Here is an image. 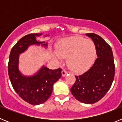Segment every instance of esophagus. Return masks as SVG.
<instances>
[{
    "label": "esophagus",
    "mask_w": 122,
    "mask_h": 122,
    "mask_svg": "<svg viewBox=\"0 0 122 122\" xmlns=\"http://www.w3.org/2000/svg\"><path fill=\"white\" fill-rule=\"evenodd\" d=\"M67 73H68V72L66 71V70H65V69H63V70H62V75L63 76H65V75L67 74Z\"/></svg>",
    "instance_id": "obj_1"
}]
</instances>
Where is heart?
<instances>
[{
	"label": "heart",
	"instance_id": "obj_1",
	"mask_svg": "<svg viewBox=\"0 0 122 122\" xmlns=\"http://www.w3.org/2000/svg\"><path fill=\"white\" fill-rule=\"evenodd\" d=\"M57 60L67 57V64L72 70L81 72L87 70L93 63L96 56L95 44L91 40L81 36L64 38L56 44Z\"/></svg>",
	"mask_w": 122,
	"mask_h": 122
}]
</instances>
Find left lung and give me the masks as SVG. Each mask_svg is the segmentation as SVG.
<instances>
[{"label": "left lung", "instance_id": "8db88e82", "mask_svg": "<svg viewBox=\"0 0 122 122\" xmlns=\"http://www.w3.org/2000/svg\"><path fill=\"white\" fill-rule=\"evenodd\" d=\"M95 45V62L84 73L75 76L71 92L78 101L93 104L100 101L111 88L115 75L114 56L111 46L95 33H86Z\"/></svg>", "mask_w": 122, "mask_h": 122}]
</instances>
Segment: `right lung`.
<instances>
[{"instance_id":"add662e5","label":"right lung","mask_w":122,"mask_h":122,"mask_svg":"<svg viewBox=\"0 0 122 122\" xmlns=\"http://www.w3.org/2000/svg\"><path fill=\"white\" fill-rule=\"evenodd\" d=\"M41 33L29 34L19 40L11 50L8 65V76L15 91L25 101L33 105L45 103L51 95L53 85L62 76V69L50 70L42 67L38 73L32 77H25L18 70L19 54L23 52L30 45H40L36 36ZM43 45L46 46V44Z\"/></svg>"}]
</instances>
